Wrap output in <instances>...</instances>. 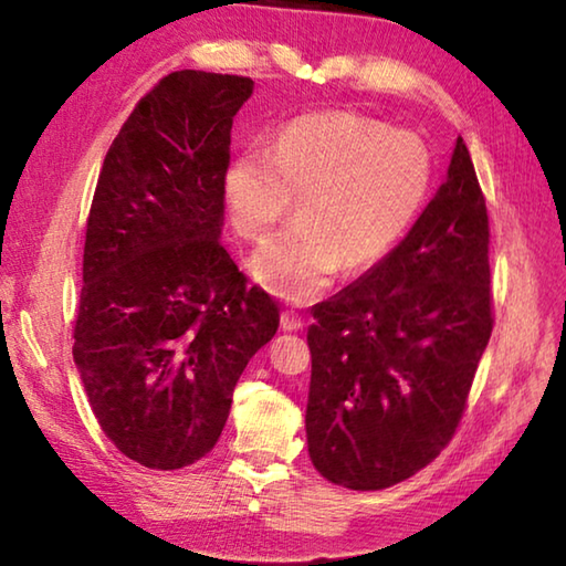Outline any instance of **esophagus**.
Returning a JSON list of instances; mask_svg holds the SVG:
<instances>
[{
    "label": "esophagus",
    "mask_w": 566,
    "mask_h": 566,
    "mask_svg": "<svg viewBox=\"0 0 566 566\" xmlns=\"http://www.w3.org/2000/svg\"><path fill=\"white\" fill-rule=\"evenodd\" d=\"M280 322H282V329L284 332H300L302 327H304V319L300 317V314L296 312H282V317H280Z\"/></svg>",
    "instance_id": "1"
}]
</instances>
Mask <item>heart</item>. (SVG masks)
<instances>
[{
    "instance_id": "1",
    "label": "heart",
    "mask_w": 566,
    "mask_h": 566,
    "mask_svg": "<svg viewBox=\"0 0 566 566\" xmlns=\"http://www.w3.org/2000/svg\"><path fill=\"white\" fill-rule=\"evenodd\" d=\"M434 177L417 134L352 112L294 119L270 149L229 161L222 191L239 237L260 242L300 199V222L249 262L252 276L284 302L306 304L339 274L391 254L415 224Z\"/></svg>"
}]
</instances>
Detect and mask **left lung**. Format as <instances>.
Listing matches in <instances>:
<instances>
[{
  "mask_svg": "<svg viewBox=\"0 0 566 566\" xmlns=\"http://www.w3.org/2000/svg\"><path fill=\"white\" fill-rule=\"evenodd\" d=\"M312 314V464L357 492L405 482L452 439L494 322L490 219L462 137L407 237Z\"/></svg>",
  "mask_w": 566,
  "mask_h": 566,
  "instance_id": "obj_1",
  "label": "left lung"
}]
</instances>
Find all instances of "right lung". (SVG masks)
Returning <instances> with one entry per match:
<instances>
[{"label": "right lung", "instance_id": "obj_1", "mask_svg": "<svg viewBox=\"0 0 566 566\" xmlns=\"http://www.w3.org/2000/svg\"><path fill=\"white\" fill-rule=\"evenodd\" d=\"M249 76L181 70L124 122L94 189L74 364L102 432L149 469L212 452L280 306L222 247L232 119Z\"/></svg>", "mask_w": 566, "mask_h": 566}]
</instances>
